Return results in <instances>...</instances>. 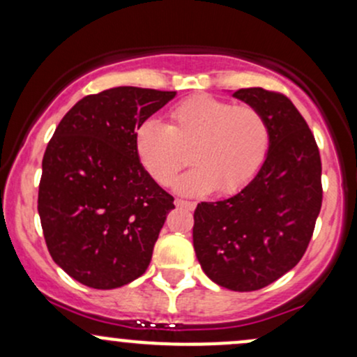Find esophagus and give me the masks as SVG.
I'll list each match as a JSON object with an SVG mask.
<instances>
[{
    "instance_id": "1",
    "label": "esophagus",
    "mask_w": 357,
    "mask_h": 357,
    "mask_svg": "<svg viewBox=\"0 0 357 357\" xmlns=\"http://www.w3.org/2000/svg\"><path fill=\"white\" fill-rule=\"evenodd\" d=\"M174 204H176V206H179V208H186V210H195V208H196L195 202H188V199H181V198L176 199Z\"/></svg>"
}]
</instances>
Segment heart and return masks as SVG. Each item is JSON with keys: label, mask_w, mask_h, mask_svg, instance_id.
<instances>
[{"label": "heart", "mask_w": 357, "mask_h": 357, "mask_svg": "<svg viewBox=\"0 0 357 357\" xmlns=\"http://www.w3.org/2000/svg\"><path fill=\"white\" fill-rule=\"evenodd\" d=\"M169 122L147 119L137 127L134 147L146 173L167 186L179 171L195 167L176 188L186 195H221L243 190L264 166L270 129L264 114L213 96H192L169 110Z\"/></svg>", "instance_id": "obj_1"}]
</instances>
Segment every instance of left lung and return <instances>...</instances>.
<instances>
[{
	"mask_svg": "<svg viewBox=\"0 0 357 357\" xmlns=\"http://www.w3.org/2000/svg\"><path fill=\"white\" fill-rule=\"evenodd\" d=\"M233 97L264 114L270 149L240 192L196 206L192 245L215 284L252 292L304 257L322 206V165L312 130L289 97L261 87L240 89Z\"/></svg>",
	"mask_w": 357,
	"mask_h": 357,
	"instance_id": "left-lung-1",
	"label": "left lung"
}]
</instances>
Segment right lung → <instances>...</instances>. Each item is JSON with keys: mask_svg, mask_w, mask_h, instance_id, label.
<instances>
[{"mask_svg": "<svg viewBox=\"0 0 357 357\" xmlns=\"http://www.w3.org/2000/svg\"><path fill=\"white\" fill-rule=\"evenodd\" d=\"M176 92L116 87L84 97L48 142L38 213L48 252L72 278L117 289L149 267L174 198L146 173L137 127Z\"/></svg>", "mask_w": 357, "mask_h": 357, "instance_id": "1", "label": "right lung"}]
</instances>
